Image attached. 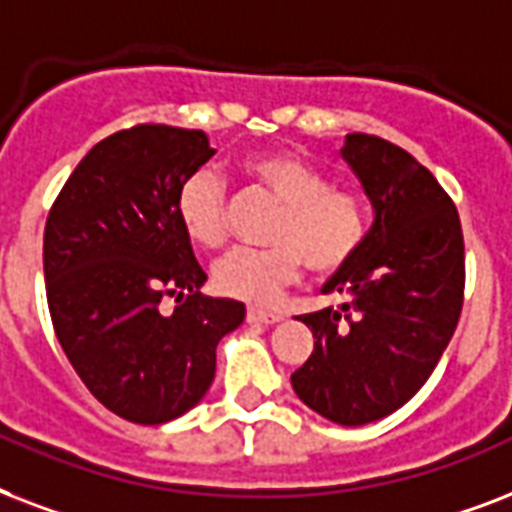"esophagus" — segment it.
I'll list each match as a JSON object with an SVG mask.
<instances>
[{
    "label": "esophagus",
    "mask_w": 512,
    "mask_h": 512,
    "mask_svg": "<svg viewBox=\"0 0 512 512\" xmlns=\"http://www.w3.org/2000/svg\"><path fill=\"white\" fill-rule=\"evenodd\" d=\"M245 318H248V323H264V326H272V323H280V312L261 310V307H248Z\"/></svg>",
    "instance_id": "obj_1"
}]
</instances>
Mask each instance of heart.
<instances>
[{
	"label": "heart",
	"mask_w": 512,
	"mask_h": 512,
	"mask_svg": "<svg viewBox=\"0 0 512 512\" xmlns=\"http://www.w3.org/2000/svg\"><path fill=\"white\" fill-rule=\"evenodd\" d=\"M243 176L280 205L269 224L267 248H237L213 267V283L235 299L269 304L301 267L334 275L366 243V202L347 186L293 152H256L240 162ZM176 216L202 248H219L229 237L227 181L216 168H194L176 189Z\"/></svg>",
	"instance_id": "1"
}]
</instances>
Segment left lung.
Returning a JSON list of instances; mask_svg holds the SVG:
<instances>
[{
	"label": "left lung",
	"mask_w": 512,
	"mask_h": 512,
	"mask_svg": "<svg viewBox=\"0 0 512 512\" xmlns=\"http://www.w3.org/2000/svg\"><path fill=\"white\" fill-rule=\"evenodd\" d=\"M344 160L376 219L358 256L323 291L342 310L299 315L315 336L291 384L336 425H368L419 392L438 366L465 301V237L457 205L422 162L371 133H352Z\"/></svg>",
	"instance_id": "1"
}]
</instances>
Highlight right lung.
I'll list each match as a JSON object with an SVG mask.
<instances>
[{
  "instance_id": "obj_1",
  "label": "right lung",
  "mask_w": 512,
  "mask_h": 512,
  "mask_svg": "<svg viewBox=\"0 0 512 512\" xmlns=\"http://www.w3.org/2000/svg\"><path fill=\"white\" fill-rule=\"evenodd\" d=\"M216 149L202 130L133 125L82 157L47 213L45 291L58 342L117 417L162 425L208 392L216 347L245 307L208 280L176 216V189ZM165 295L181 300L162 316Z\"/></svg>"
}]
</instances>
